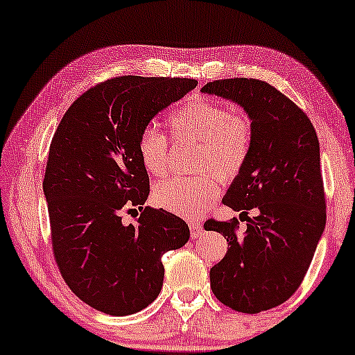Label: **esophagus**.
Masks as SVG:
<instances>
[{
  "label": "esophagus",
  "mask_w": 355,
  "mask_h": 355,
  "mask_svg": "<svg viewBox=\"0 0 355 355\" xmlns=\"http://www.w3.org/2000/svg\"><path fill=\"white\" fill-rule=\"evenodd\" d=\"M189 231H191V237H199V236H202V232H204V230H202V226H200L198 221H189Z\"/></svg>",
  "instance_id": "esophagus-1"
}]
</instances>
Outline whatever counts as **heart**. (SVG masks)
Returning a JSON list of instances; mask_svg holds the SVG:
<instances>
[{
	"label": "heart",
	"mask_w": 355,
	"mask_h": 355,
	"mask_svg": "<svg viewBox=\"0 0 355 355\" xmlns=\"http://www.w3.org/2000/svg\"><path fill=\"white\" fill-rule=\"evenodd\" d=\"M173 139L199 141L196 167L210 168L225 182L234 180L245 166L253 139L252 119L244 111L228 110L225 103L193 98L180 105L168 116ZM137 156L150 175H164L168 168L166 135L148 125L137 139ZM214 172L194 177H173L157 183L153 200L157 207L183 218H199L220 194Z\"/></svg>",
	"instance_id": "b5f03b06"
}]
</instances>
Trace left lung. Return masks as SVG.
Listing matches in <instances>:
<instances>
[{"instance_id": "left-lung-1", "label": "left lung", "mask_w": 355, "mask_h": 355, "mask_svg": "<svg viewBox=\"0 0 355 355\" xmlns=\"http://www.w3.org/2000/svg\"><path fill=\"white\" fill-rule=\"evenodd\" d=\"M231 100L252 119L245 166L232 180L223 204L247 216L204 223L225 236L228 252L210 269L211 292L228 308L257 314L282 304L303 282L324 234L327 211L320 148L314 125L288 97L260 79H218L200 89Z\"/></svg>"}]
</instances>
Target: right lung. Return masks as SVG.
Here are the masks:
<instances>
[{
  "label": "right lung",
  "mask_w": 355,
  "mask_h": 355,
  "mask_svg": "<svg viewBox=\"0 0 355 355\" xmlns=\"http://www.w3.org/2000/svg\"><path fill=\"white\" fill-rule=\"evenodd\" d=\"M196 86L188 78L108 79L73 102L51 141L42 191L54 258L71 292L105 314L151 304L162 288V255L189 239L177 215L144 207L150 178L137 139ZM134 207L141 216L124 225L122 211Z\"/></svg>",
  "instance_id": "add662e5"
}]
</instances>
